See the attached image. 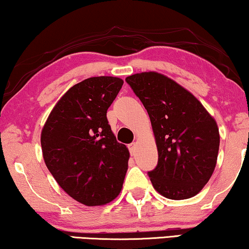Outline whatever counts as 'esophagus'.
Listing matches in <instances>:
<instances>
[{
  "label": "esophagus",
  "mask_w": 249,
  "mask_h": 249,
  "mask_svg": "<svg viewBox=\"0 0 249 249\" xmlns=\"http://www.w3.org/2000/svg\"><path fill=\"white\" fill-rule=\"evenodd\" d=\"M129 147V150H130V154L131 155H135V153H136V143L135 142H132V143H130V145L128 146Z\"/></svg>",
  "instance_id": "esophagus-1"
}]
</instances>
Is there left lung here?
<instances>
[{"instance_id": "1", "label": "left lung", "mask_w": 249, "mask_h": 249, "mask_svg": "<svg viewBox=\"0 0 249 249\" xmlns=\"http://www.w3.org/2000/svg\"><path fill=\"white\" fill-rule=\"evenodd\" d=\"M125 81L148 112L158 164L148 173L160 196L184 200L196 196L217 165V121L190 91L166 75L142 71Z\"/></svg>"}]
</instances>
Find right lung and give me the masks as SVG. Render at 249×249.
<instances>
[{"label": "right lung", "mask_w": 249, "mask_h": 249, "mask_svg": "<svg viewBox=\"0 0 249 249\" xmlns=\"http://www.w3.org/2000/svg\"><path fill=\"white\" fill-rule=\"evenodd\" d=\"M124 81L96 76L68 89L53 107L41 130L47 168L71 197L98 207L120 194L130 157L117 142L107 111Z\"/></svg>", "instance_id": "1"}]
</instances>
